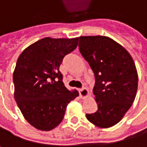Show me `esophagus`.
Segmentation results:
<instances>
[{"label": "esophagus", "instance_id": "34e87169", "mask_svg": "<svg viewBox=\"0 0 147 147\" xmlns=\"http://www.w3.org/2000/svg\"><path fill=\"white\" fill-rule=\"evenodd\" d=\"M79 94H80V97L82 98V99H85L88 94V90L87 88H82L79 89Z\"/></svg>", "mask_w": 147, "mask_h": 147}]
</instances>
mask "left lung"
I'll use <instances>...</instances> for the list:
<instances>
[{
	"label": "left lung",
	"mask_w": 147,
	"mask_h": 147,
	"mask_svg": "<svg viewBox=\"0 0 147 147\" xmlns=\"http://www.w3.org/2000/svg\"><path fill=\"white\" fill-rule=\"evenodd\" d=\"M78 47L95 77L94 94L98 111L86 117L100 128L114 126L136 96L138 74L132 57L123 47L102 36H81Z\"/></svg>",
	"instance_id": "8db88e82"
}]
</instances>
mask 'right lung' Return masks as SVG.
Wrapping results in <instances>:
<instances>
[{
    "instance_id": "1",
    "label": "right lung",
    "mask_w": 147,
    "mask_h": 147,
    "mask_svg": "<svg viewBox=\"0 0 147 147\" xmlns=\"http://www.w3.org/2000/svg\"><path fill=\"white\" fill-rule=\"evenodd\" d=\"M78 38L46 37L19 55L13 72L14 98L26 121L37 129L49 131L64 118L66 106L79 95L68 90L59 66L75 50Z\"/></svg>"
}]
</instances>
